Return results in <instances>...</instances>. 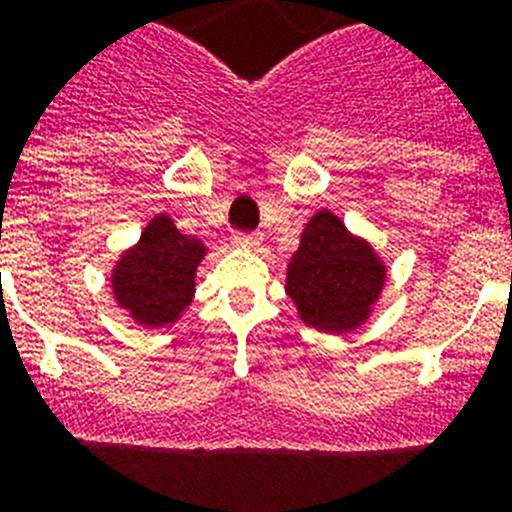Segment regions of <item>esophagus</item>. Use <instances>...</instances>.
Instances as JSON below:
<instances>
[{
	"label": "esophagus",
	"instance_id": "obj_1",
	"mask_svg": "<svg viewBox=\"0 0 512 512\" xmlns=\"http://www.w3.org/2000/svg\"><path fill=\"white\" fill-rule=\"evenodd\" d=\"M231 242H234V247H239V250H257L262 242V237L257 234V231H252V234H234V237H231Z\"/></svg>",
	"mask_w": 512,
	"mask_h": 512
}]
</instances>
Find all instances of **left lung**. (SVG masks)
I'll list each match as a JSON object with an SVG mask.
<instances>
[{
	"instance_id": "8db88e82",
	"label": "left lung",
	"mask_w": 512,
	"mask_h": 512,
	"mask_svg": "<svg viewBox=\"0 0 512 512\" xmlns=\"http://www.w3.org/2000/svg\"><path fill=\"white\" fill-rule=\"evenodd\" d=\"M384 283L386 265L371 242L350 234L327 208L311 216L286 273L301 322L319 332H353L371 317Z\"/></svg>"
}]
</instances>
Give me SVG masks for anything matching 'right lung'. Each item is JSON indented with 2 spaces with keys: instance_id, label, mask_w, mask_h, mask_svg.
Listing matches in <instances>:
<instances>
[{
  "instance_id": "1",
  "label": "right lung",
  "mask_w": 512,
  "mask_h": 512,
  "mask_svg": "<svg viewBox=\"0 0 512 512\" xmlns=\"http://www.w3.org/2000/svg\"><path fill=\"white\" fill-rule=\"evenodd\" d=\"M206 257L201 239L180 234L167 213L141 231V239L115 262L113 296L141 327H164L193 304L195 270Z\"/></svg>"
}]
</instances>
